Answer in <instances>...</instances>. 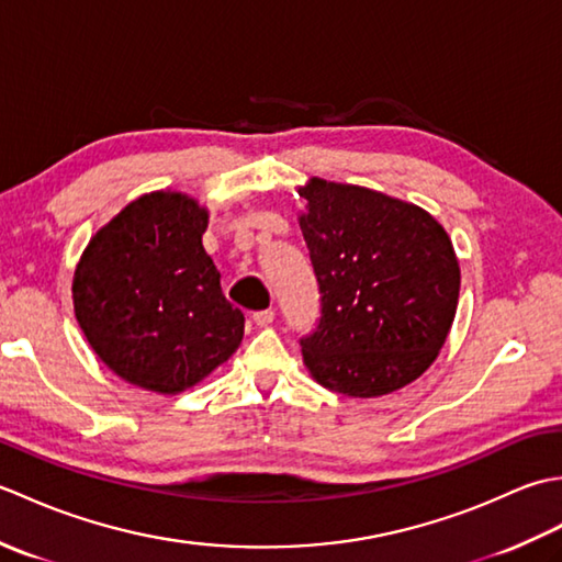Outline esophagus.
I'll return each mask as SVG.
<instances>
[{
	"label": "esophagus",
	"instance_id": "1",
	"mask_svg": "<svg viewBox=\"0 0 562 562\" xmlns=\"http://www.w3.org/2000/svg\"><path fill=\"white\" fill-rule=\"evenodd\" d=\"M250 318H254L256 326L262 328V326H270V324H272V321H274V312H272V308H266V312H256Z\"/></svg>",
	"mask_w": 562,
	"mask_h": 562
}]
</instances>
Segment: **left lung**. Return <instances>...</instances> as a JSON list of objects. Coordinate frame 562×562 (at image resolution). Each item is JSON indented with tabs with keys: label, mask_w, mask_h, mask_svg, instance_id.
<instances>
[{
	"label": "left lung",
	"mask_w": 562,
	"mask_h": 562,
	"mask_svg": "<svg viewBox=\"0 0 562 562\" xmlns=\"http://www.w3.org/2000/svg\"><path fill=\"white\" fill-rule=\"evenodd\" d=\"M300 217L321 294L300 340L308 372L342 396L403 389L437 360L459 304V260L441 224L411 202L312 178Z\"/></svg>",
	"instance_id": "left-lung-1"
}]
</instances>
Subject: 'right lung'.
<instances>
[{
	"label": "right lung",
	"instance_id": "add662e5",
	"mask_svg": "<svg viewBox=\"0 0 562 562\" xmlns=\"http://www.w3.org/2000/svg\"><path fill=\"white\" fill-rule=\"evenodd\" d=\"M207 212L183 193H149L91 238L75 272V314L113 372L178 393L229 360L244 338L202 248Z\"/></svg>",
	"mask_w": 562,
	"mask_h": 562
}]
</instances>
